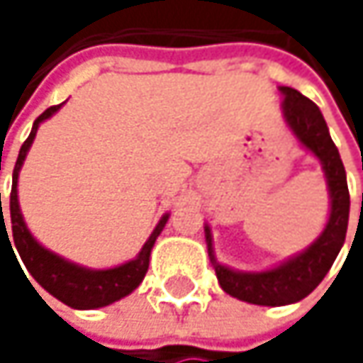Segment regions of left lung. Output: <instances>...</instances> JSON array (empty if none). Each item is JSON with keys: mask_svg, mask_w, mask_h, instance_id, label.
Here are the masks:
<instances>
[{"mask_svg": "<svg viewBox=\"0 0 363 363\" xmlns=\"http://www.w3.org/2000/svg\"><path fill=\"white\" fill-rule=\"evenodd\" d=\"M284 96L281 113L284 121L296 140L313 153L324 170L328 193H330V214L320 238L305 248L303 252L290 256L288 260L267 269V271H238L227 264H220L212 250V233L206 225V244L208 254L214 264L220 288L246 303L262 307H281L292 305L309 296L320 281L326 277L332 262L340 252L349 225V189L347 174L340 162L338 149L330 138L326 119L320 107L303 96L298 90L279 86Z\"/></svg>", "mask_w": 363, "mask_h": 363, "instance_id": "8db88e82", "label": "left lung"}]
</instances>
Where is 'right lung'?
Listing matches in <instances>:
<instances>
[{
    "label": "right lung",
    "mask_w": 363,
    "mask_h": 363,
    "mask_svg": "<svg viewBox=\"0 0 363 363\" xmlns=\"http://www.w3.org/2000/svg\"><path fill=\"white\" fill-rule=\"evenodd\" d=\"M62 105L50 107L45 109L35 119L29 138L23 143L16 166H14V174H12V193H10V220H12V238H8L6 231V223H4V212H1L0 220V238L1 233H6L10 248L12 244L16 246V250L21 254L25 267L29 269V273L35 277V281L50 292L54 298H58L60 303L73 307V309H99V307H107L111 303L128 296L132 290H136L140 286V281L145 279V273L149 269V256L155 246L157 235L164 231L170 214H164L157 223V227L153 229V233L149 235V240L145 242V246L140 248V252L136 258L117 264L113 269H88L82 267L77 262H71L58 254L50 252L48 248H43L35 238L31 235V231L27 229V223L23 218L21 212V203H18V174L21 168L25 164V157L35 140L37 128L41 121H45L48 117H52ZM1 197V195H0ZM1 210V199H0ZM14 252V250H12ZM16 256V254H14Z\"/></svg>",
    "instance_id": "obj_1"
}]
</instances>
